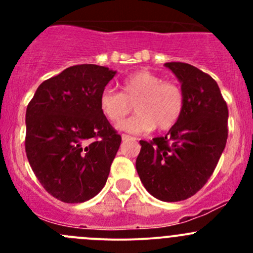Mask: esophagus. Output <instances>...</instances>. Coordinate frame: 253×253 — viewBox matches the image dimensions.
<instances>
[{
    "label": "esophagus",
    "instance_id": "esophagus-1",
    "mask_svg": "<svg viewBox=\"0 0 253 253\" xmlns=\"http://www.w3.org/2000/svg\"><path fill=\"white\" fill-rule=\"evenodd\" d=\"M121 138H122V141H133V139H134L133 137L128 136V134H122Z\"/></svg>",
    "mask_w": 253,
    "mask_h": 253
}]
</instances>
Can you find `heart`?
I'll use <instances>...</instances> for the list:
<instances>
[{
    "mask_svg": "<svg viewBox=\"0 0 253 253\" xmlns=\"http://www.w3.org/2000/svg\"><path fill=\"white\" fill-rule=\"evenodd\" d=\"M121 91L105 89L99 96L101 114L112 122L121 121L134 104L136 114L119 124V128L129 133H143L157 128L168 131L177 122L185 105V94L178 83L163 81L149 71H138L120 84Z\"/></svg>",
    "mask_w": 253,
    "mask_h": 253,
    "instance_id": "1",
    "label": "heart"
}]
</instances>
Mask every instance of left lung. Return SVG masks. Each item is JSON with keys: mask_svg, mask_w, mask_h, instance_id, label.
I'll return each mask as SVG.
<instances>
[{"mask_svg": "<svg viewBox=\"0 0 253 253\" xmlns=\"http://www.w3.org/2000/svg\"><path fill=\"white\" fill-rule=\"evenodd\" d=\"M185 94L180 119L165 137L139 141L136 169L145 190L164 202L197 193L213 174L228 139L229 111L218 84L183 62H168Z\"/></svg>", "mask_w": 253, "mask_h": 253, "instance_id": "obj_1", "label": "left lung"}]
</instances>
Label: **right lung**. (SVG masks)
Wrapping results in <instances>:
<instances>
[{
	"label": "right lung",
	"mask_w": 253,
	"mask_h": 253,
	"mask_svg": "<svg viewBox=\"0 0 253 253\" xmlns=\"http://www.w3.org/2000/svg\"><path fill=\"white\" fill-rule=\"evenodd\" d=\"M116 71L77 65L38 86L25 114V153L42 187L65 203H82L105 186L121 143L99 109Z\"/></svg>",
	"instance_id": "1"
}]
</instances>
